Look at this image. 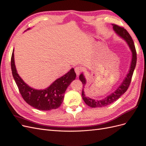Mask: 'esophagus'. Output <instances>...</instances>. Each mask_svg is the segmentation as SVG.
<instances>
[{
	"label": "esophagus",
	"instance_id": "obj_1",
	"mask_svg": "<svg viewBox=\"0 0 146 146\" xmlns=\"http://www.w3.org/2000/svg\"><path fill=\"white\" fill-rule=\"evenodd\" d=\"M75 72H76L77 76H78L79 75H80V74L81 73V72H82L81 68L78 67V66H77V67L75 68Z\"/></svg>",
	"mask_w": 146,
	"mask_h": 146
}]
</instances>
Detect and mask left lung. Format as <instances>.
<instances>
[{
    "mask_svg": "<svg viewBox=\"0 0 146 146\" xmlns=\"http://www.w3.org/2000/svg\"><path fill=\"white\" fill-rule=\"evenodd\" d=\"M113 28L118 35H119L123 39H125L132 52V60L130 68L129 70V73L127 74L126 77L121 83V85L117 88V90L114 92H112L111 94H110L109 96L106 97L105 98L102 100H94L85 96L83 88H85V85L86 84V79L83 74L80 75L79 79H80V81L83 83V89L82 92V98L85 104L92 108L104 107H105V106H107L113 103L114 102L116 101L122 94H124L130 85L131 78L132 76H133V74L136 66L137 60L136 48L133 39H132L130 34L124 28L120 27V26L117 25L113 24Z\"/></svg>",
    "mask_w": 146,
    "mask_h": 146,
    "instance_id": "1",
    "label": "left lung"
}]
</instances>
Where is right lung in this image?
<instances>
[{
  "label": "right lung",
  "mask_w": 146,
  "mask_h": 146,
  "mask_svg": "<svg viewBox=\"0 0 146 146\" xmlns=\"http://www.w3.org/2000/svg\"><path fill=\"white\" fill-rule=\"evenodd\" d=\"M11 68L13 77L24 100L30 106L42 111L58 108L63 102L66 89L76 77L72 68L63 76L56 79L46 89L38 90L27 85L17 74L15 64L14 50L11 58Z\"/></svg>",
  "instance_id": "obj_1"
}]
</instances>
